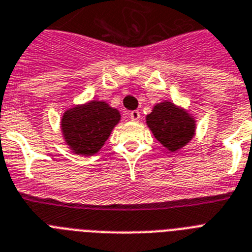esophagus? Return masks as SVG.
I'll list each match as a JSON object with an SVG mask.
<instances>
[{"mask_svg": "<svg viewBox=\"0 0 252 252\" xmlns=\"http://www.w3.org/2000/svg\"><path fill=\"white\" fill-rule=\"evenodd\" d=\"M129 118L132 122H138V120L141 119V114L140 111H137V110H134V111H130L129 112Z\"/></svg>", "mask_w": 252, "mask_h": 252, "instance_id": "esophagus-1", "label": "esophagus"}]
</instances>
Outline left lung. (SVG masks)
<instances>
[{"label": "left lung", "instance_id": "obj_1", "mask_svg": "<svg viewBox=\"0 0 252 252\" xmlns=\"http://www.w3.org/2000/svg\"><path fill=\"white\" fill-rule=\"evenodd\" d=\"M146 123L154 137L169 151H177L194 136L195 120L189 112L177 107L172 102L155 105Z\"/></svg>", "mask_w": 252, "mask_h": 252}]
</instances>
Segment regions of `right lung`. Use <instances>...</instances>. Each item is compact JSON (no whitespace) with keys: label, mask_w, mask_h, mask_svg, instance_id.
<instances>
[{"label":"right lung","mask_w":252,"mask_h":252,"mask_svg":"<svg viewBox=\"0 0 252 252\" xmlns=\"http://www.w3.org/2000/svg\"><path fill=\"white\" fill-rule=\"evenodd\" d=\"M120 112L101 101L67 110L62 116V132L71 150L79 155H94L99 151L119 123Z\"/></svg>","instance_id":"right-lung-1"}]
</instances>
